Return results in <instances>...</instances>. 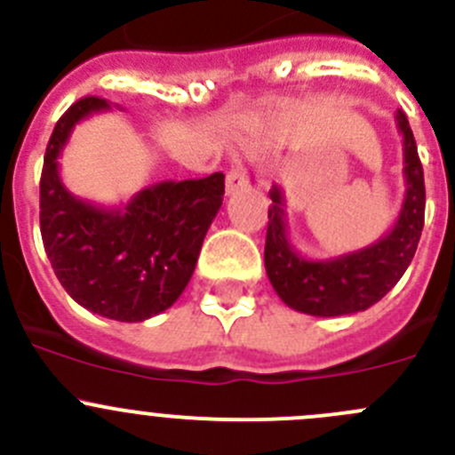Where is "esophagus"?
Returning a JSON list of instances; mask_svg holds the SVG:
<instances>
[{
    "label": "esophagus",
    "instance_id": "34e87169",
    "mask_svg": "<svg viewBox=\"0 0 455 455\" xmlns=\"http://www.w3.org/2000/svg\"><path fill=\"white\" fill-rule=\"evenodd\" d=\"M244 187H249V175H246L244 166H242L240 162H235L227 173V193L231 196V193L240 191V188Z\"/></svg>",
    "mask_w": 455,
    "mask_h": 455
}]
</instances>
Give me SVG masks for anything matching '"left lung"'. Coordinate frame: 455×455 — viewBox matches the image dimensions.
<instances>
[{"instance_id": "left-lung-1", "label": "left lung", "mask_w": 455, "mask_h": 455, "mask_svg": "<svg viewBox=\"0 0 455 455\" xmlns=\"http://www.w3.org/2000/svg\"><path fill=\"white\" fill-rule=\"evenodd\" d=\"M395 124L403 135V209L387 235L360 251L329 259L304 258L289 242L286 233V200L280 187L268 191L267 246L264 267L273 289L286 307L317 317L351 315L373 307L385 298L416 255L425 227V173L418 157L416 140L403 110L395 113Z\"/></svg>"}]
</instances>
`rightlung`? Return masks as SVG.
<instances>
[{
	"label": "right lung",
	"instance_id": "obj_1",
	"mask_svg": "<svg viewBox=\"0 0 455 455\" xmlns=\"http://www.w3.org/2000/svg\"><path fill=\"white\" fill-rule=\"evenodd\" d=\"M100 97L75 101L52 129L39 182V227L66 293L97 315L142 322L173 307L224 197V175L153 184L126 206L75 197L60 178V156L75 124L108 110Z\"/></svg>",
	"mask_w": 455,
	"mask_h": 455
}]
</instances>
